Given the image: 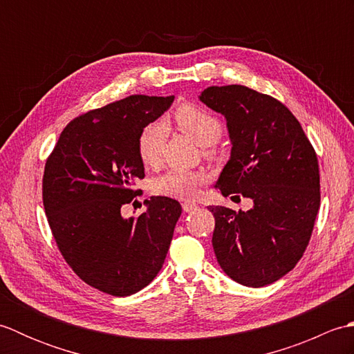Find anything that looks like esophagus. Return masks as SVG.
<instances>
[{
	"label": "esophagus",
	"instance_id": "34e87169",
	"mask_svg": "<svg viewBox=\"0 0 354 354\" xmlns=\"http://www.w3.org/2000/svg\"><path fill=\"white\" fill-rule=\"evenodd\" d=\"M199 207L194 204V202H184L183 204V209L185 213H193V212H196Z\"/></svg>",
	"mask_w": 354,
	"mask_h": 354
}]
</instances>
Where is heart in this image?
<instances>
[{
  "label": "heart",
  "instance_id": "obj_1",
  "mask_svg": "<svg viewBox=\"0 0 354 354\" xmlns=\"http://www.w3.org/2000/svg\"><path fill=\"white\" fill-rule=\"evenodd\" d=\"M173 122L179 131L189 135L199 146H207V155H213V150L208 149V146L214 145L221 138L223 127L219 118L198 104L185 103L173 112ZM164 140L165 126L162 123H149L141 129L137 140V153L146 167H156L160 164ZM207 181L208 176L205 171L169 170L153 179L152 192L158 196L190 199Z\"/></svg>",
  "mask_w": 354,
  "mask_h": 354
}]
</instances>
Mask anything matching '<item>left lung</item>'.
Listing matches in <instances>:
<instances>
[{
	"label": "left lung",
	"instance_id": "8db88e82",
	"mask_svg": "<svg viewBox=\"0 0 354 354\" xmlns=\"http://www.w3.org/2000/svg\"><path fill=\"white\" fill-rule=\"evenodd\" d=\"M199 99L227 118L232 145L217 187L254 202L248 212L209 207L216 259L234 281L261 288L295 268L309 245L321 202L317 152L274 97L228 85L209 86Z\"/></svg>",
	"mask_w": 354,
	"mask_h": 354
}]
</instances>
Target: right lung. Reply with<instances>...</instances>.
I'll return each instance as SVG.
<instances>
[{"mask_svg": "<svg viewBox=\"0 0 354 354\" xmlns=\"http://www.w3.org/2000/svg\"><path fill=\"white\" fill-rule=\"evenodd\" d=\"M173 99L129 95L85 112L65 126L45 161L42 202L59 251L80 280L109 295H132L153 280L183 213L165 196L150 199L138 217L120 213L145 178L138 135Z\"/></svg>", "mask_w": 354, "mask_h": 354, "instance_id": "obj_1", "label": "right lung"}]
</instances>
